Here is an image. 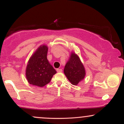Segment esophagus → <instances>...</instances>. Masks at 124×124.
Here are the masks:
<instances>
[{
	"label": "esophagus",
	"mask_w": 124,
	"mask_h": 124,
	"mask_svg": "<svg viewBox=\"0 0 124 124\" xmlns=\"http://www.w3.org/2000/svg\"><path fill=\"white\" fill-rule=\"evenodd\" d=\"M56 71L58 73H61V72H62V69H56Z\"/></svg>",
	"instance_id": "esophagus-1"
}]
</instances>
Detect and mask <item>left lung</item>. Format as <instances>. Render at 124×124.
Here are the masks:
<instances>
[{
    "label": "left lung",
    "instance_id": "obj_1",
    "mask_svg": "<svg viewBox=\"0 0 124 124\" xmlns=\"http://www.w3.org/2000/svg\"><path fill=\"white\" fill-rule=\"evenodd\" d=\"M64 73L72 85H77L85 78V67L80 58L75 52L71 53L69 61L64 68Z\"/></svg>",
    "mask_w": 124,
    "mask_h": 124
}]
</instances>
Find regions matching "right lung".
<instances>
[{
	"label": "right lung",
	"mask_w": 124,
	"mask_h": 124,
	"mask_svg": "<svg viewBox=\"0 0 124 124\" xmlns=\"http://www.w3.org/2000/svg\"><path fill=\"white\" fill-rule=\"evenodd\" d=\"M48 49L46 45H41L28 61L25 75L31 85L42 87L49 83L56 73L47 59Z\"/></svg>",
	"instance_id": "1"
}]
</instances>
